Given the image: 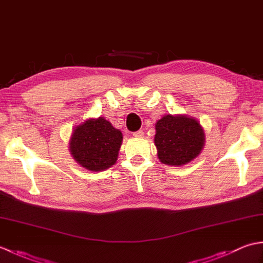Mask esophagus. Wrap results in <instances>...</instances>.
Segmentation results:
<instances>
[{
  "instance_id": "1",
  "label": "esophagus",
  "mask_w": 263,
  "mask_h": 263,
  "mask_svg": "<svg viewBox=\"0 0 263 263\" xmlns=\"http://www.w3.org/2000/svg\"><path fill=\"white\" fill-rule=\"evenodd\" d=\"M133 137L141 138V137H143V132H142V131H137V132L133 133Z\"/></svg>"
}]
</instances>
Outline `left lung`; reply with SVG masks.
<instances>
[{
  "mask_svg": "<svg viewBox=\"0 0 263 263\" xmlns=\"http://www.w3.org/2000/svg\"><path fill=\"white\" fill-rule=\"evenodd\" d=\"M155 146L161 163L180 167L189 164L202 152L205 142L203 127L185 114H165L156 122Z\"/></svg>",
  "mask_w": 263,
  "mask_h": 263,
  "instance_id": "1",
  "label": "left lung"
}]
</instances>
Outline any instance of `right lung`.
I'll use <instances>...</instances> for the list:
<instances>
[{"mask_svg":"<svg viewBox=\"0 0 263 263\" xmlns=\"http://www.w3.org/2000/svg\"><path fill=\"white\" fill-rule=\"evenodd\" d=\"M122 141V132L108 120L89 117L72 128L69 152L85 170L102 172L116 163Z\"/></svg>","mask_w":263,"mask_h":263,"instance_id":"right-lung-1","label":"right lung"}]
</instances>
